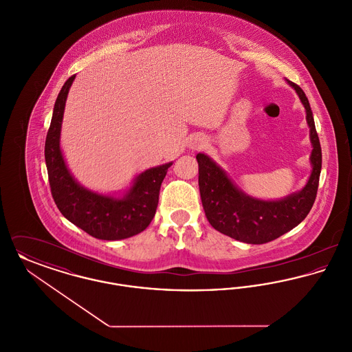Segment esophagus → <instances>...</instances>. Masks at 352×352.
I'll return each mask as SVG.
<instances>
[{
    "instance_id": "1",
    "label": "esophagus",
    "mask_w": 352,
    "mask_h": 352,
    "mask_svg": "<svg viewBox=\"0 0 352 352\" xmlns=\"http://www.w3.org/2000/svg\"><path fill=\"white\" fill-rule=\"evenodd\" d=\"M204 145H206V140H204L203 137H201V135H194V137H191L190 141H188V148L192 149V151L201 149Z\"/></svg>"
}]
</instances>
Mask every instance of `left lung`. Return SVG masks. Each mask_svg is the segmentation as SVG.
I'll return each instance as SVG.
<instances>
[{"label":"left lung","mask_w":352,"mask_h":352,"mask_svg":"<svg viewBox=\"0 0 352 352\" xmlns=\"http://www.w3.org/2000/svg\"><path fill=\"white\" fill-rule=\"evenodd\" d=\"M306 109L313 151L311 174L298 192L278 201L252 198L231 181L227 173L208 155L199 153V191L201 204L210 224L221 234L248 244L269 243L297 227L310 212L318 190L322 168V151L309 100L301 87L290 80Z\"/></svg>","instance_id":"8db88e82"}]
</instances>
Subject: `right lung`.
<instances>
[{"label": "right lung", "mask_w": 352, "mask_h": 352, "mask_svg": "<svg viewBox=\"0 0 352 352\" xmlns=\"http://www.w3.org/2000/svg\"><path fill=\"white\" fill-rule=\"evenodd\" d=\"M76 75L63 84L51 118L45 144V160L51 195L62 215L96 239L121 240L142 232L155 215L160 188L173 165L148 168L135 177L122 198L87 190L69 173L60 151V129L69 87Z\"/></svg>", "instance_id": "add662e5"}]
</instances>
